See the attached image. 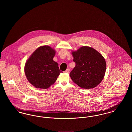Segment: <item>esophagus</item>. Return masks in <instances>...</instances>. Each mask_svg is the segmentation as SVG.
<instances>
[{
  "label": "esophagus",
  "mask_w": 132,
  "mask_h": 132,
  "mask_svg": "<svg viewBox=\"0 0 132 132\" xmlns=\"http://www.w3.org/2000/svg\"><path fill=\"white\" fill-rule=\"evenodd\" d=\"M69 72H70V70L69 69H67L65 71V73H69Z\"/></svg>",
  "instance_id": "1"
}]
</instances>
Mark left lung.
<instances>
[{
  "mask_svg": "<svg viewBox=\"0 0 132 132\" xmlns=\"http://www.w3.org/2000/svg\"><path fill=\"white\" fill-rule=\"evenodd\" d=\"M72 53L76 64L70 74L72 81L84 89L96 87L105 75L106 64L104 57L94 48L86 46Z\"/></svg>",
  "mask_w": 132,
  "mask_h": 132,
  "instance_id": "8db88e82",
  "label": "left lung"
}]
</instances>
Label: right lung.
Here are the masks:
<instances>
[{
    "label": "right lung",
    "instance_id": "1",
    "mask_svg": "<svg viewBox=\"0 0 132 132\" xmlns=\"http://www.w3.org/2000/svg\"><path fill=\"white\" fill-rule=\"evenodd\" d=\"M55 52L50 46H40L26 62V76L35 87L43 89L49 88L62 72L59 69L58 64L53 60Z\"/></svg>",
    "mask_w": 132,
    "mask_h": 132
}]
</instances>
